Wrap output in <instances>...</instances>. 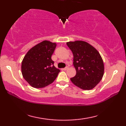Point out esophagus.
Returning <instances> with one entry per match:
<instances>
[{
  "instance_id": "1",
  "label": "esophagus",
  "mask_w": 126,
  "mask_h": 126,
  "mask_svg": "<svg viewBox=\"0 0 126 126\" xmlns=\"http://www.w3.org/2000/svg\"><path fill=\"white\" fill-rule=\"evenodd\" d=\"M68 68V67H65V68H63V70H64V71H66V70H67V69Z\"/></svg>"
}]
</instances>
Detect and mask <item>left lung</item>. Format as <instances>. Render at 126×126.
I'll return each mask as SVG.
<instances>
[{"label":"left lung","mask_w":126,"mask_h":126,"mask_svg":"<svg viewBox=\"0 0 126 126\" xmlns=\"http://www.w3.org/2000/svg\"><path fill=\"white\" fill-rule=\"evenodd\" d=\"M67 45L73 53L76 76L72 82L83 90H91L101 80L104 74V64L96 49L81 40L69 42Z\"/></svg>","instance_id":"8db88e82"}]
</instances>
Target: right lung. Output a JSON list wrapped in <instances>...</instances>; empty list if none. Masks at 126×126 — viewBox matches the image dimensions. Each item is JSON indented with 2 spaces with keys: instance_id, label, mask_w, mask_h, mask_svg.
<instances>
[{
  "instance_id": "right-lung-1",
  "label": "right lung",
  "mask_w": 126,
  "mask_h": 126,
  "mask_svg": "<svg viewBox=\"0 0 126 126\" xmlns=\"http://www.w3.org/2000/svg\"><path fill=\"white\" fill-rule=\"evenodd\" d=\"M57 44L44 40L32 48L23 59V78L35 88H41L54 82L60 70L55 68L51 57Z\"/></svg>"
}]
</instances>
